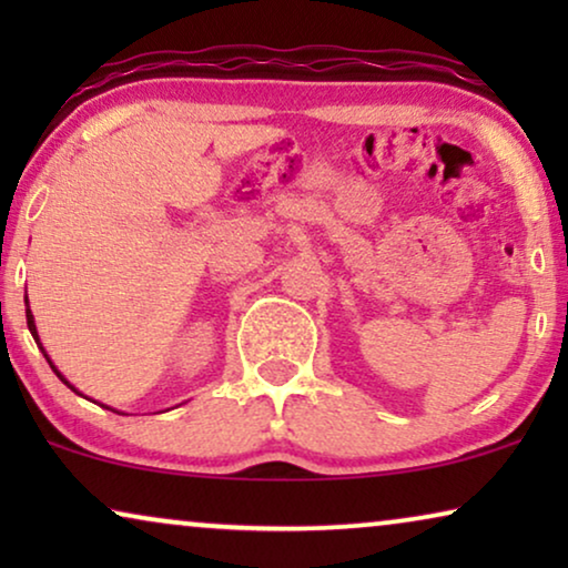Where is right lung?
Returning a JSON list of instances; mask_svg holds the SVG:
<instances>
[{
  "instance_id": "add662e5",
  "label": "right lung",
  "mask_w": 568,
  "mask_h": 568,
  "mask_svg": "<svg viewBox=\"0 0 568 568\" xmlns=\"http://www.w3.org/2000/svg\"><path fill=\"white\" fill-rule=\"evenodd\" d=\"M26 317H28V331H30V336H33L36 338V344H38V348H41V352H43V356H45V359H49V364H51V369L53 372H57V377L61 379V383H64L67 387H72V390L77 393V395H82L80 390H77V387L72 385V383H69V379L64 377V375H61V372L57 369V364H53L51 362V356L49 354H45V348H43V344H41V338H38V328H36V317H33V313H30V305H28V294H26ZM103 408H108V406H103ZM108 410H113V414H121V410H115V408H108Z\"/></svg>"
}]
</instances>
